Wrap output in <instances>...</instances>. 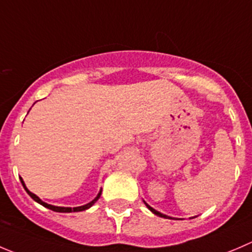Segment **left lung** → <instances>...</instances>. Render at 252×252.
Returning <instances> with one entry per match:
<instances>
[{
	"instance_id": "obj_1",
	"label": "left lung",
	"mask_w": 252,
	"mask_h": 252,
	"mask_svg": "<svg viewBox=\"0 0 252 252\" xmlns=\"http://www.w3.org/2000/svg\"><path fill=\"white\" fill-rule=\"evenodd\" d=\"M144 203H145V202H144ZM145 206H146V207H148V208H149V209H150V211H151V212H153V213H154V214H155V216H158V217H161V218H166V219H172V218H171V217H168V216H165V214L160 213V212H158V211H156V209H154V208H153V207H150V206H149V204H148V203H145Z\"/></svg>"
}]
</instances>
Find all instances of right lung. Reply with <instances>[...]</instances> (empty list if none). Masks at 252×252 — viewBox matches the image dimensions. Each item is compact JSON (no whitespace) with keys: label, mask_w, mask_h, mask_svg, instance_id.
I'll return each mask as SVG.
<instances>
[{"label":"right lung","mask_w":252,"mask_h":252,"mask_svg":"<svg viewBox=\"0 0 252 252\" xmlns=\"http://www.w3.org/2000/svg\"><path fill=\"white\" fill-rule=\"evenodd\" d=\"M21 182H22V185H23V187H24V189H26L27 193H28L29 196H31L32 198L34 199V201L38 202L39 204H41V206L45 207V208L51 209V211H54V212H59V213H71V212H82V211H86V209H89L90 207H92V206H94V203H96L97 199H98L99 197H101V193H102V189H101V191H99V193L97 194L96 198H94V201L90 202V203L85 204V206H81V207H75V208H70V207H56V206H51V204L45 203V202L41 201V199L39 198L38 196H35V194H34V193H32V192L29 191L28 188L26 187V185H24V181L22 180V177H21Z\"/></svg>","instance_id":"right-lung-1"}]
</instances>
